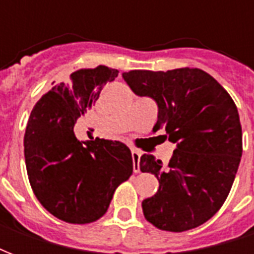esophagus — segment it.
Segmentation results:
<instances>
[{
	"mask_svg": "<svg viewBox=\"0 0 254 254\" xmlns=\"http://www.w3.org/2000/svg\"><path fill=\"white\" fill-rule=\"evenodd\" d=\"M140 156H141V152H140V151H137V149H132L133 171H134V173H138V170H140Z\"/></svg>",
	"mask_w": 254,
	"mask_h": 254,
	"instance_id": "esophagus-1",
	"label": "esophagus"
}]
</instances>
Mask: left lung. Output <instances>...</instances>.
<instances>
[{"instance_id": "8db88e82", "label": "left lung", "mask_w": 254, "mask_h": 254, "mask_svg": "<svg viewBox=\"0 0 254 254\" xmlns=\"http://www.w3.org/2000/svg\"><path fill=\"white\" fill-rule=\"evenodd\" d=\"M122 77L137 96L158 106L154 130L163 127L176 149L169 165L154 155L140 158V170L159 181L141 202L155 227L181 233L218 212L233 187L242 156V129L227 91L201 69L130 70Z\"/></svg>"}]
</instances>
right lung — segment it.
I'll list each match as a JSON object with an SVG mask.
<instances>
[{"label": "right lung", "mask_w": 254, "mask_h": 254, "mask_svg": "<svg viewBox=\"0 0 254 254\" xmlns=\"http://www.w3.org/2000/svg\"><path fill=\"white\" fill-rule=\"evenodd\" d=\"M118 76L117 69H80L66 84L43 95L31 111L24 156L31 188L43 207L67 223L102 218L117 187L133 173L130 149L120 141H80L73 127L100 91Z\"/></svg>", "instance_id": "right-lung-1"}]
</instances>
